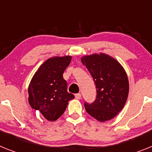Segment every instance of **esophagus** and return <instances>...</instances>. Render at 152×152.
<instances>
[{"instance_id":"1","label":"esophagus","mask_w":152,"mask_h":152,"mask_svg":"<svg viewBox=\"0 0 152 152\" xmlns=\"http://www.w3.org/2000/svg\"><path fill=\"white\" fill-rule=\"evenodd\" d=\"M75 98L77 99V100H80V98H81V94H75Z\"/></svg>"}]
</instances>
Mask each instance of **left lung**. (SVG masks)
<instances>
[{"mask_svg": "<svg viewBox=\"0 0 152 152\" xmlns=\"http://www.w3.org/2000/svg\"><path fill=\"white\" fill-rule=\"evenodd\" d=\"M96 88V99L84 103L86 111L100 122L114 118L123 110L129 94V80L124 68L116 59L100 53L81 58Z\"/></svg>", "mask_w": 152, "mask_h": 152, "instance_id": "8db88e82", "label": "left lung"}]
</instances>
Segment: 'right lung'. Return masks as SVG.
<instances>
[{"label":"right lung","mask_w":152,"mask_h":152,"mask_svg":"<svg viewBox=\"0 0 152 152\" xmlns=\"http://www.w3.org/2000/svg\"><path fill=\"white\" fill-rule=\"evenodd\" d=\"M72 56L50 58L33 75L28 88L29 103L49 121H56L64 113L68 101L75 98L68 92L63 73Z\"/></svg>","instance_id":"add662e5"}]
</instances>
